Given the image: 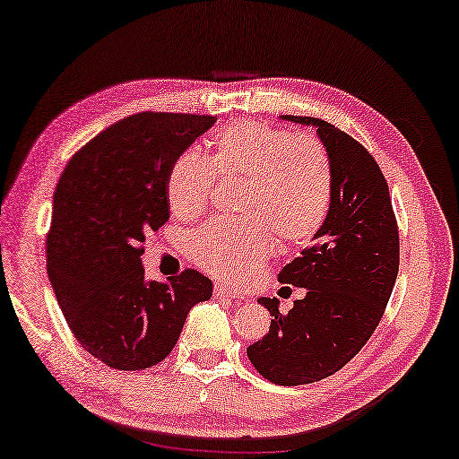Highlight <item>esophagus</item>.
Wrapping results in <instances>:
<instances>
[{"label": "esophagus", "mask_w": 459, "mask_h": 459, "mask_svg": "<svg viewBox=\"0 0 459 459\" xmlns=\"http://www.w3.org/2000/svg\"><path fill=\"white\" fill-rule=\"evenodd\" d=\"M213 295L217 299H231V301H242L244 298L239 293H236V291H231V289H228V287H223V285H220V283H215V287H213Z\"/></svg>", "instance_id": "obj_1"}]
</instances>
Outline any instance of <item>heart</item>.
<instances>
[{"mask_svg": "<svg viewBox=\"0 0 459 459\" xmlns=\"http://www.w3.org/2000/svg\"><path fill=\"white\" fill-rule=\"evenodd\" d=\"M244 178L236 211L190 234V258L213 277L246 281L273 250L298 248L318 234L333 205V161L318 141L260 121H238L213 139L211 156L182 152L168 172L166 193L178 217L203 213L213 176Z\"/></svg>", "mask_w": 459, "mask_h": 459, "instance_id": "obj_1", "label": "heart"}]
</instances>
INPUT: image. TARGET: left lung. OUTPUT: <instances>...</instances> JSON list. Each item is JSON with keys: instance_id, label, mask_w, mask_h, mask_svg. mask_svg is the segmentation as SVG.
Here are the masks:
<instances>
[{"instance_id": "left-lung-1", "label": "left lung", "mask_w": 459, "mask_h": 459, "mask_svg": "<svg viewBox=\"0 0 459 459\" xmlns=\"http://www.w3.org/2000/svg\"><path fill=\"white\" fill-rule=\"evenodd\" d=\"M283 118L316 126L333 161V205L314 244L279 273V283L303 287L306 295L289 314L279 312V299L260 298L274 318L246 352L269 382L301 385L342 369L369 341L396 283L400 239L390 190L371 153L322 118Z\"/></svg>"}]
</instances>
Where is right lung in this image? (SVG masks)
I'll list each match as a JSON object with an SVG mask.
<instances>
[{
    "label": "right lung",
    "instance_id": "add662e5",
    "mask_svg": "<svg viewBox=\"0 0 459 459\" xmlns=\"http://www.w3.org/2000/svg\"><path fill=\"white\" fill-rule=\"evenodd\" d=\"M215 117L141 112L108 126L69 160L53 196L47 271L77 342L121 371L170 355L190 307L213 283L195 269L147 281L141 242L170 217L174 160Z\"/></svg>",
    "mask_w": 459,
    "mask_h": 459
}]
</instances>
